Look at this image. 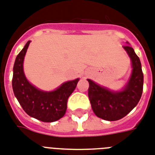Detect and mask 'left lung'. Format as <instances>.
<instances>
[{"mask_svg": "<svg viewBox=\"0 0 155 155\" xmlns=\"http://www.w3.org/2000/svg\"><path fill=\"white\" fill-rule=\"evenodd\" d=\"M124 48L131 58L133 70L130 80L123 91H110L88 79V95L93 112L105 120H118L127 116L137 105L143 93V74L139 58L130 46H124Z\"/></svg>", "mask_w": 155, "mask_h": 155, "instance_id": "left-lung-1", "label": "left lung"}]
</instances>
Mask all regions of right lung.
I'll use <instances>...</instances> for the list:
<instances>
[{"instance_id":"obj_1","label":"right lung","mask_w":155,"mask_h":155,"mask_svg":"<svg viewBox=\"0 0 155 155\" xmlns=\"http://www.w3.org/2000/svg\"><path fill=\"white\" fill-rule=\"evenodd\" d=\"M30 42L28 41L18 54L14 63V94L27 114L43 122H54L62 118L66 113L68 98L76 88L79 79L63 83L52 92L41 91L31 85L23 70L24 56Z\"/></svg>"}]
</instances>
